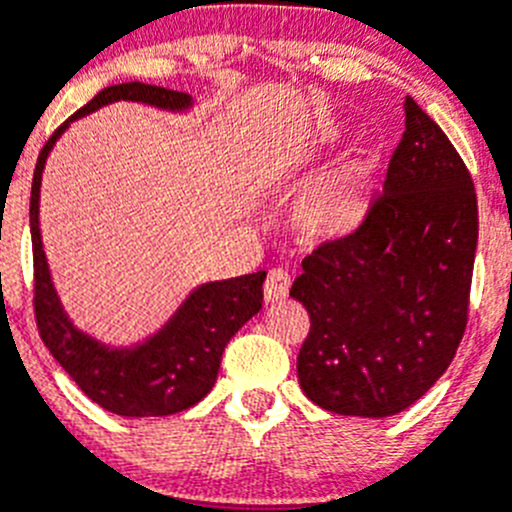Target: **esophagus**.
I'll list each match as a JSON object with an SVG mask.
<instances>
[{
    "label": "esophagus",
    "mask_w": 512,
    "mask_h": 512,
    "mask_svg": "<svg viewBox=\"0 0 512 512\" xmlns=\"http://www.w3.org/2000/svg\"><path fill=\"white\" fill-rule=\"evenodd\" d=\"M290 272L282 270V267H272L267 272V280H265V300L267 302H280L285 300L287 292H290Z\"/></svg>",
    "instance_id": "esophagus-1"
}]
</instances>
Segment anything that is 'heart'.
<instances>
[{"mask_svg":"<svg viewBox=\"0 0 512 512\" xmlns=\"http://www.w3.org/2000/svg\"><path fill=\"white\" fill-rule=\"evenodd\" d=\"M340 140V127L322 124L307 145L305 155L332 147ZM370 197V167L347 160L315 182L297 205V220L312 235H340L360 222Z\"/></svg>","mask_w":512,"mask_h":512,"instance_id":"obj_1","label":"heart"}]
</instances>
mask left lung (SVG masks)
<instances>
[{
  "mask_svg": "<svg viewBox=\"0 0 512 512\" xmlns=\"http://www.w3.org/2000/svg\"><path fill=\"white\" fill-rule=\"evenodd\" d=\"M403 107V140L365 220L312 250L290 290L310 312L300 385L337 415L403 413L448 370L468 325L473 177L418 102Z\"/></svg>",
  "mask_w": 512,
  "mask_h": 512,
  "instance_id": "left-lung-1",
  "label": "left lung"
}]
</instances>
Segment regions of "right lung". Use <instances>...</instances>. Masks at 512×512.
Wrapping results in <instances>:
<instances>
[{"label": "right lung", "instance_id": "obj_1", "mask_svg": "<svg viewBox=\"0 0 512 512\" xmlns=\"http://www.w3.org/2000/svg\"><path fill=\"white\" fill-rule=\"evenodd\" d=\"M119 99L155 104L172 112H182L192 104L190 94L175 89L142 82L112 84L54 130L39 152L32 180V200H29L34 317H37L39 335L54 360L92 403L124 418H162L192 408L210 393L230 337L260 312L265 272L260 270L197 287L172 315V320L137 347L99 345L69 322L54 292L44 260L42 237H39V185H42L44 162L72 119Z\"/></svg>", "mask_w": 512, "mask_h": 512}]
</instances>
